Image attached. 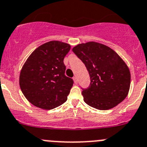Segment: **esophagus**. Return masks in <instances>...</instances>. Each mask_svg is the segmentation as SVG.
<instances>
[{
  "mask_svg": "<svg viewBox=\"0 0 147 147\" xmlns=\"http://www.w3.org/2000/svg\"><path fill=\"white\" fill-rule=\"evenodd\" d=\"M73 80H74V82H75V84H78V78H77V77H74Z\"/></svg>",
  "mask_w": 147,
  "mask_h": 147,
  "instance_id": "obj_1",
  "label": "esophagus"
}]
</instances>
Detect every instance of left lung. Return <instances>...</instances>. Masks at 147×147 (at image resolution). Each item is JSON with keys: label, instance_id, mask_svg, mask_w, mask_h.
<instances>
[{"label": "left lung", "instance_id": "obj_1", "mask_svg": "<svg viewBox=\"0 0 147 147\" xmlns=\"http://www.w3.org/2000/svg\"><path fill=\"white\" fill-rule=\"evenodd\" d=\"M72 51L89 72L90 85L82 92L88 105L98 110H108L126 98L130 88V71L115 51L95 42L79 44Z\"/></svg>", "mask_w": 147, "mask_h": 147}]
</instances>
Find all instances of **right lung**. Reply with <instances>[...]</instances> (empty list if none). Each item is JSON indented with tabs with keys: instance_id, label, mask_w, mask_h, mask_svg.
Listing matches in <instances>:
<instances>
[{
	"instance_id": "1",
	"label": "right lung",
	"mask_w": 147,
	"mask_h": 147,
	"mask_svg": "<svg viewBox=\"0 0 147 147\" xmlns=\"http://www.w3.org/2000/svg\"><path fill=\"white\" fill-rule=\"evenodd\" d=\"M70 45L51 41L31 54L23 65L19 76L21 91L35 106L51 110L67 100L73 80L65 76L64 58Z\"/></svg>"
}]
</instances>
